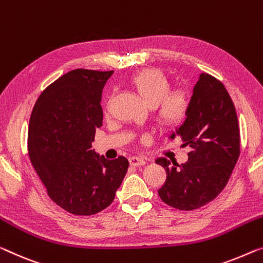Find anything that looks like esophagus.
<instances>
[{
    "label": "esophagus",
    "instance_id": "34e87169",
    "mask_svg": "<svg viewBox=\"0 0 263 263\" xmlns=\"http://www.w3.org/2000/svg\"><path fill=\"white\" fill-rule=\"evenodd\" d=\"M130 161V164L134 165V167H140V165H143L145 164V160L144 159H141V157H137V156H133L129 159Z\"/></svg>",
    "mask_w": 263,
    "mask_h": 263
}]
</instances>
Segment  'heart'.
Returning <instances> with one entry per match:
<instances>
[{"instance_id":"b5f03b06","label":"heart","mask_w":263,"mask_h":263,"mask_svg":"<svg viewBox=\"0 0 263 263\" xmlns=\"http://www.w3.org/2000/svg\"><path fill=\"white\" fill-rule=\"evenodd\" d=\"M130 87L149 106L155 108V119L162 127H175L185 119L191 100L181 89L171 90V83L162 71L144 69L129 80Z\"/></svg>"}]
</instances>
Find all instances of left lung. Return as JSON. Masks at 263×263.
<instances>
[{
    "instance_id": "8db88e82",
    "label": "left lung",
    "mask_w": 263,
    "mask_h": 263,
    "mask_svg": "<svg viewBox=\"0 0 263 263\" xmlns=\"http://www.w3.org/2000/svg\"><path fill=\"white\" fill-rule=\"evenodd\" d=\"M176 134L182 139V145H189L192 151L187 162L181 165H172L164 157L155 161L167 173L165 182L157 193L173 208L194 211L223 191L240 156L236 110L219 80L204 72L200 75L187 119Z\"/></svg>"
}]
</instances>
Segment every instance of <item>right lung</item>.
Instances as JSON below:
<instances>
[{"label": "right lung", "mask_w": 263, "mask_h": 263, "mask_svg": "<svg viewBox=\"0 0 263 263\" xmlns=\"http://www.w3.org/2000/svg\"><path fill=\"white\" fill-rule=\"evenodd\" d=\"M112 70L74 69L42 91L28 129V154L48 196L74 215H95L114 201L126 157L107 160L91 149L102 126L100 101Z\"/></svg>", "instance_id": "add662e5"}]
</instances>
